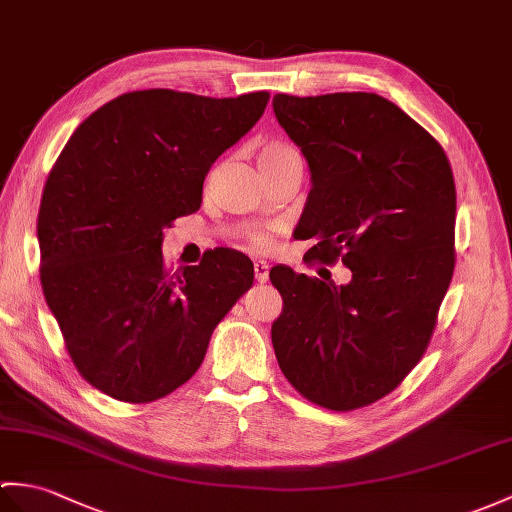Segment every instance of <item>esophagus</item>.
Wrapping results in <instances>:
<instances>
[{
    "label": "esophagus",
    "instance_id": "34e87169",
    "mask_svg": "<svg viewBox=\"0 0 512 512\" xmlns=\"http://www.w3.org/2000/svg\"><path fill=\"white\" fill-rule=\"evenodd\" d=\"M253 268H255V279L259 283H264L268 279V264H266V261H255Z\"/></svg>",
    "mask_w": 512,
    "mask_h": 512
}]
</instances>
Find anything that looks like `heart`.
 Returning <instances> with one entry per match:
<instances>
[{
    "label": "heart",
    "instance_id": "heart-1",
    "mask_svg": "<svg viewBox=\"0 0 512 512\" xmlns=\"http://www.w3.org/2000/svg\"><path fill=\"white\" fill-rule=\"evenodd\" d=\"M288 154H296V150L290 148L288 144H281V141H270V144H266L264 148L259 150L257 161H259V165L261 163H272V161H277V159L288 157ZM259 242H261V237H259Z\"/></svg>",
    "mask_w": 512,
    "mask_h": 512
}]
</instances>
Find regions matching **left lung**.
Listing matches in <instances>:
<instances>
[{
  "label": "left lung",
  "instance_id": "8db88e82",
  "mask_svg": "<svg viewBox=\"0 0 512 512\" xmlns=\"http://www.w3.org/2000/svg\"><path fill=\"white\" fill-rule=\"evenodd\" d=\"M310 168L299 227L307 257L351 281L275 266L283 310L272 347L285 379L318 406L347 412L395 390L430 344L454 275L456 185L438 141L377 93L272 98Z\"/></svg>",
  "mask_w": 512,
  "mask_h": 512
}]
</instances>
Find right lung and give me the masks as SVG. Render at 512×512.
I'll return each instance as SVG.
<instances>
[{
	"label": "right lung",
	"instance_id": "1",
	"mask_svg": "<svg viewBox=\"0 0 512 512\" xmlns=\"http://www.w3.org/2000/svg\"><path fill=\"white\" fill-rule=\"evenodd\" d=\"M268 98L130 91L91 113L56 159L37 222L41 285L78 373L104 395L148 403L185 384L253 285L240 251L170 272L161 244L200 209L209 168Z\"/></svg>",
	"mask_w": 512,
	"mask_h": 512
}]
</instances>
